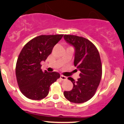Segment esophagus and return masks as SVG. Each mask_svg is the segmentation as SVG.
<instances>
[{
  "label": "esophagus",
  "mask_w": 124,
  "mask_h": 124,
  "mask_svg": "<svg viewBox=\"0 0 124 124\" xmlns=\"http://www.w3.org/2000/svg\"><path fill=\"white\" fill-rule=\"evenodd\" d=\"M60 78H61V79L62 80H65L67 79V77H65V76H63V75H61V77H60Z\"/></svg>",
  "instance_id": "1"
}]
</instances>
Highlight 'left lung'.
Masks as SVG:
<instances>
[{"instance_id": "obj_1", "label": "left lung", "mask_w": 124, "mask_h": 124, "mask_svg": "<svg viewBox=\"0 0 124 124\" xmlns=\"http://www.w3.org/2000/svg\"><path fill=\"white\" fill-rule=\"evenodd\" d=\"M65 40L76 50L74 64L80 71V78L75 81L72 90L63 92L65 97L74 103H83L92 98L97 91L102 77V63L98 49L92 42L82 37L65 35Z\"/></svg>"}]
</instances>
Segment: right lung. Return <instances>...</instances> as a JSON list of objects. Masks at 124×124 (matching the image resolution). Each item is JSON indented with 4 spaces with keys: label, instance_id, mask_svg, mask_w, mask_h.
<instances>
[{
    "label": "right lung",
    "instance_id": "obj_1",
    "mask_svg": "<svg viewBox=\"0 0 124 124\" xmlns=\"http://www.w3.org/2000/svg\"><path fill=\"white\" fill-rule=\"evenodd\" d=\"M63 36H38L22 48L17 59L16 74L20 90L27 98L34 100L44 98L48 94L51 85L59 78V72L42 71L40 63L46 61Z\"/></svg>",
    "mask_w": 124,
    "mask_h": 124
}]
</instances>
